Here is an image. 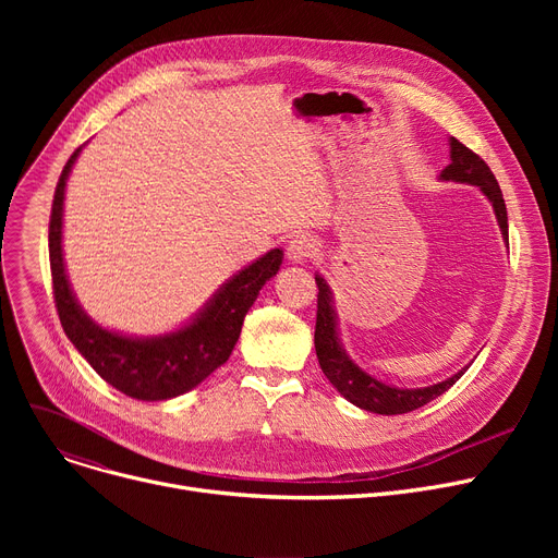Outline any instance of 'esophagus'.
<instances>
[{
	"instance_id": "obj_1",
	"label": "esophagus",
	"mask_w": 558,
	"mask_h": 558,
	"mask_svg": "<svg viewBox=\"0 0 558 558\" xmlns=\"http://www.w3.org/2000/svg\"><path fill=\"white\" fill-rule=\"evenodd\" d=\"M316 251H318V244L312 238H307V234H296V238L287 246V257L296 264H305L316 255Z\"/></svg>"
}]
</instances>
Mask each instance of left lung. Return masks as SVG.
<instances>
[{"mask_svg": "<svg viewBox=\"0 0 558 558\" xmlns=\"http://www.w3.org/2000/svg\"><path fill=\"white\" fill-rule=\"evenodd\" d=\"M438 179L480 187L482 194L490 201L497 226H500L502 238L509 244V219H507V205L502 198V190L497 185L488 165L477 154L468 149V146H463L457 137H450V165L441 171ZM314 280L318 287V301H316L318 310H316V330H314L316 357H318L320 371H324L326 377L330 379V385L355 407L366 409V412H373V414H383V416L414 412V409L446 393L468 371V366H471V364L463 366L459 373L444 379V383H436L421 389H400L387 383H379L377 377L360 368L345 353V348L341 345V339H339V320L335 312L332 289L320 274H316Z\"/></svg>", "mask_w": 558, "mask_h": 558, "instance_id": "8db88e82", "label": "left lung"}]
</instances>
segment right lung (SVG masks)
Wrapping results in <instances>:
<instances>
[{"mask_svg": "<svg viewBox=\"0 0 558 558\" xmlns=\"http://www.w3.org/2000/svg\"><path fill=\"white\" fill-rule=\"evenodd\" d=\"M81 149L83 146L70 156L58 179L49 221V262L61 326L85 362L117 391L146 402L183 396L226 364L259 289L280 271L282 251L271 248L228 278L213 299L173 332L133 337L101 328L78 305L63 259L65 187Z\"/></svg>", "mask_w": 558, "mask_h": 558, "instance_id": "right-lung-1", "label": "right lung"}]
</instances>
